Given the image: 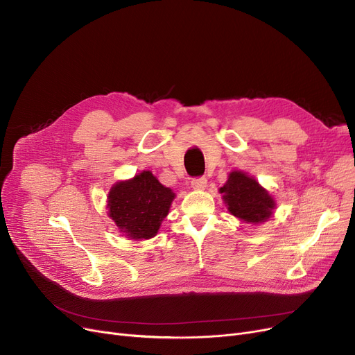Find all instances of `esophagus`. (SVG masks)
<instances>
[{
  "mask_svg": "<svg viewBox=\"0 0 355 355\" xmlns=\"http://www.w3.org/2000/svg\"><path fill=\"white\" fill-rule=\"evenodd\" d=\"M191 187L194 190H204L207 187V180L204 177H198V178H193L191 180Z\"/></svg>",
  "mask_w": 355,
  "mask_h": 355,
  "instance_id": "34e87169",
  "label": "esophagus"
}]
</instances>
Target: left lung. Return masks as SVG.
<instances>
[{"instance_id":"1","label":"left lung","mask_w":355,"mask_h":355,"mask_svg":"<svg viewBox=\"0 0 355 355\" xmlns=\"http://www.w3.org/2000/svg\"><path fill=\"white\" fill-rule=\"evenodd\" d=\"M227 210L237 218L252 225L266 221L275 210L272 196L253 177L243 171H233L220 189Z\"/></svg>"}]
</instances>
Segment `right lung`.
Masks as SVG:
<instances>
[{"mask_svg": "<svg viewBox=\"0 0 355 355\" xmlns=\"http://www.w3.org/2000/svg\"><path fill=\"white\" fill-rule=\"evenodd\" d=\"M174 198L173 190L164 187L151 171H142L110 189L107 214L129 239H151L158 233Z\"/></svg>", "mask_w": 355, "mask_h": 355, "instance_id": "right-lung-1", "label": "right lung"}]
</instances>
